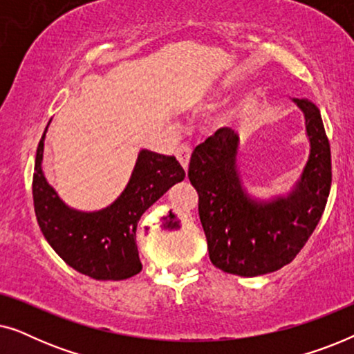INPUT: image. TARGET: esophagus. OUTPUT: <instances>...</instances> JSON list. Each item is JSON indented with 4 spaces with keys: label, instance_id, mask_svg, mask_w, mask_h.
I'll use <instances>...</instances> for the list:
<instances>
[{
    "label": "esophagus",
    "instance_id": "34e87169",
    "mask_svg": "<svg viewBox=\"0 0 354 354\" xmlns=\"http://www.w3.org/2000/svg\"><path fill=\"white\" fill-rule=\"evenodd\" d=\"M190 156H192V148L188 145H180L176 149V158L178 159V162L182 164L183 169H188V162H190Z\"/></svg>",
    "mask_w": 354,
    "mask_h": 354
}]
</instances>
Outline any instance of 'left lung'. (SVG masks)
Wrapping results in <instances>:
<instances>
[{"label": "left lung", "mask_w": 354, "mask_h": 354, "mask_svg": "<svg viewBox=\"0 0 354 354\" xmlns=\"http://www.w3.org/2000/svg\"><path fill=\"white\" fill-rule=\"evenodd\" d=\"M303 111L309 158L287 196L256 201L241 185L239 135L222 127L192 153L188 178L198 192V211L211 263L224 272L256 277L292 263L321 221L332 183L330 145L321 111L293 98Z\"/></svg>", "instance_id": "1"}]
</instances>
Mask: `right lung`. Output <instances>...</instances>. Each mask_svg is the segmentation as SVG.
I'll return each instance as SVG.
<instances>
[{"label":"right lung","instance_id":"add662e5","mask_svg":"<svg viewBox=\"0 0 354 354\" xmlns=\"http://www.w3.org/2000/svg\"><path fill=\"white\" fill-rule=\"evenodd\" d=\"M46 129L37 148L32 183L41 234L66 264L91 279L124 280L138 274L142 263L135 232L140 217L169 188L185 178V171L174 156L142 149L127 187L113 205L95 212L72 209L43 174Z\"/></svg>","mask_w":354,"mask_h":354}]
</instances>
